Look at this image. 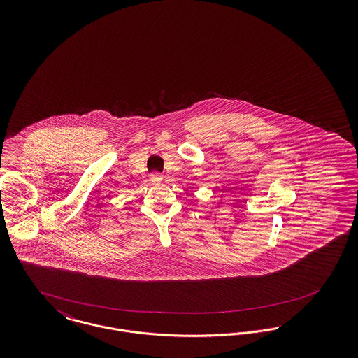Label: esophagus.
Segmentation results:
<instances>
[{
	"instance_id": "esophagus-1",
	"label": "esophagus",
	"mask_w": 358,
	"mask_h": 358,
	"mask_svg": "<svg viewBox=\"0 0 358 358\" xmlns=\"http://www.w3.org/2000/svg\"><path fill=\"white\" fill-rule=\"evenodd\" d=\"M150 180L153 181L154 184H159L162 181V176L159 173H155V174H152Z\"/></svg>"
}]
</instances>
